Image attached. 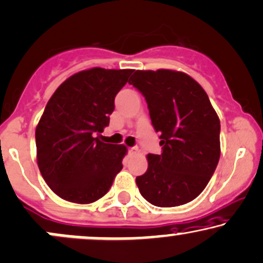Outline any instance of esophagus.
<instances>
[{"label": "esophagus", "instance_id": "1", "mask_svg": "<svg viewBox=\"0 0 263 263\" xmlns=\"http://www.w3.org/2000/svg\"><path fill=\"white\" fill-rule=\"evenodd\" d=\"M129 154H130V155H138V154H139V149H138L137 146L130 147V149H129Z\"/></svg>", "mask_w": 263, "mask_h": 263}]
</instances>
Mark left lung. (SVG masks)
<instances>
[{"label": "left lung", "instance_id": "1", "mask_svg": "<svg viewBox=\"0 0 263 263\" xmlns=\"http://www.w3.org/2000/svg\"><path fill=\"white\" fill-rule=\"evenodd\" d=\"M129 83L143 93L160 133V155L149 154L137 177L141 196L156 206L186 204L203 192L220 157V120L208 95L181 71L137 70Z\"/></svg>", "mask_w": 263, "mask_h": 263}]
</instances>
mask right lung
Here are the masks:
<instances>
[{
	"mask_svg": "<svg viewBox=\"0 0 263 263\" xmlns=\"http://www.w3.org/2000/svg\"><path fill=\"white\" fill-rule=\"evenodd\" d=\"M130 69L80 71L51 96L35 129L36 162L43 178L67 202L89 204L106 194L123 168L125 145L96 137L109 125L114 98Z\"/></svg>",
	"mask_w": 263,
	"mask_h": 263,
	"instance_id": "1",
	"label": "right lung"
}]
</instances>
